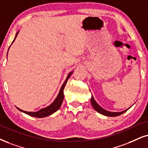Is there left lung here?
I'll list each match as a JSON object with an SVG mask.
<instances>
[{
    "mask_svg": "<svg viewBox=\"0 0 148 148\" xmlns=\"http://www.w3.org/2000/svg\"><path fill=\"white\" fill-rule=\"evenodd\" d=\"M91 105L94 108L95 110L97 112H98L99 113L102 114V115H104L105 116H108V117H116V116H119L121 115V114H123L125 112L128 111V110L130 108L131 106H130V108H127V109L125 110L124 111H121V112H111V111H106V110L104 109L103 108H102L101 106L99 105V104L97 103L96 101L94 100V98H93V96H91Z\"/></svg>",
    "mask_w": 148,
    "mask_h": 148,
    "instance_id": "left-lung-1",
    "label": "left lung"
}]
</instances>
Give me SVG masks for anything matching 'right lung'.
I'll return each instance as SVG.
<instances>
[{
	"label": "right lung",
	"mask_w": 148,
	"mask_h": 148,
	"mask_svg": "<svg viewBox=\"0 0 148 148\" xmlns=\"http://www.w3.org/2000/svg\"><path fill=\"white\" fill-rule=\"evenodd\" d=\"M18 33H19V31H18V32H17L16 35V37H15L14 40V41H13V42L12 43V44H13V43H14L15 40H16V38L17 37V35H18ZM12 44H11V45H12ZM10 46H9V48H10ZM9 49H8V50H9ZM7 54H8V52H7ZM72 73H73V71H72V72L69 73L68 76H67L66 79H65V82L63 83L62 86H61L60 91H59V94L57 95V98H55V100L53 101V102H52V104H50L49 106H46V107H45L44 108H42V109H40V111H36V112H28V111H23V110L20 109V108H18V107H16V108H18V109L20 111L23 112V113L27 114V115H29L30 116H32V117H39V118H42V117H47V116H49L50 115H52V114H53L54 113H55V112L58 111V110H59L61 107V104H62V102H63V98H64V94H63V89H64L65 86V85H66L67 81H68L69 78L70 77V76L72 74Z\"/></svg>",
	"instance_id": "add662e5"
}]
</instances>
